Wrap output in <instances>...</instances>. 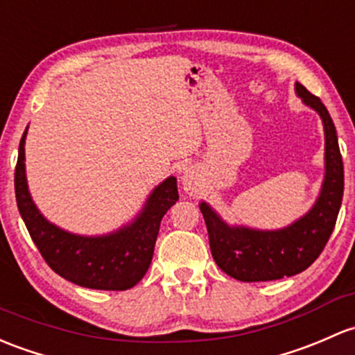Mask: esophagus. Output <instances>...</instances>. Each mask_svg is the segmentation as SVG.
Returning a JSON list of instances; mask_svg holds the SVG:
<instances>
[{"instance_id":"obj_1","label":"esophagus","mask_w":355,"mask_h":355,"mask_svg":"<svg viewBox=\"0 0 355 355\" xmlns=\"http://www.w3.org/2000/svg\"><path fill=\"white\" fill-rule=\"evenodd\" d=\"M182 184H184V189L187 190L189 193H193L199 187V182H197V177L193 175V171H185L184 178H182Z\"/></svg>"}]
</instances>
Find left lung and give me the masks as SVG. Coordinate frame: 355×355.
Returning <instances> with one entry per match:
<instances>
[{
	"label": "left lung",
	"instance_id": "obj_1",
	"mask_svg": "<svg viewBox=\"0 0 355 355\" xmlns=\"http://www.w3.org/2000/svg\"><path fill=\"white\" fill-rule=\"evenodd\" d=\"M296 93L320 114L325 128V180L322 193L308 214L279 231L230 227L218 214L200 204L214 262L230 277L241 282H263L291 277L315 262L337 223L344 197V163L337 130L322 100L296 83Z\"/></svg>",
	"mask_w": 355,
	"mask_h": 355
}]
</instances>
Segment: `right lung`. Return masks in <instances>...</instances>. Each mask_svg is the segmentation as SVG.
<instances>
[{"label": "right lung", "instance_id": "right-lung-1", "mask_svg": "<svg viewBox=\"0 0 355 355\" xmlns=\"http://www.w3.org/2000/svg\"><path fill=\"white\" fill-rule=\"evenodd\" d=\"M25 136L27 129L18 148L15 196L30 238L47 266L66 281L88 289L125 291L136 286L151 263L163 216L178 200L177 178H166L153 190L132 225L107 236H78L51 225L33 204L25 178Z\"/></svg>", "mask_w": 355, "mask_h": 355}]
</instances>
